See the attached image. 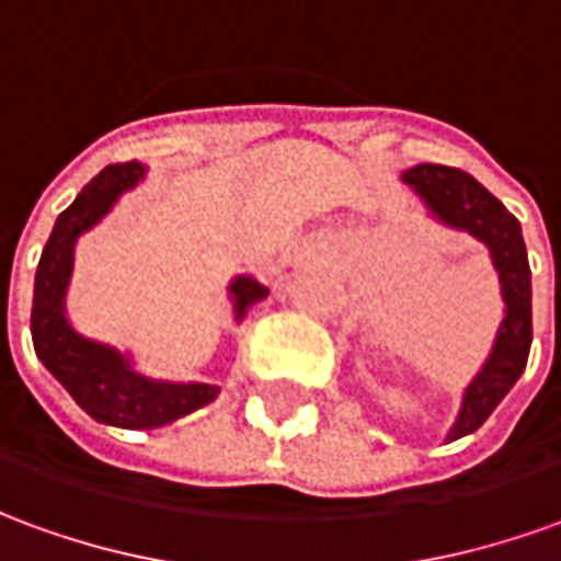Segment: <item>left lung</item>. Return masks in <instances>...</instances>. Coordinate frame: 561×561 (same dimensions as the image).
<instances>
[{
    "label": "left lung",
    "instance_id": "obj_1",
    "mask_svg": "<svg viewBox=\"0 0 561 561\" xmlns=\"http://www.w3.org/2000/svg\"><path fill=\"white\" fill-rule=\"evenodd\" d=\"M421 201L427 219L436 226L470 234L489 250L501 284L504 318L494 332L492 351L461 393L458 415L451 421L446 443L480 431L497 403L519 381L531 347V268L525 253L523 226L501 201L470 173L443 164H419L400 176Z\"/></svg>",
    "mask_w": 561,
    "mask_h": 561
}]
</instances>
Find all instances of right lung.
Returning a JSON list of instances; mask_svg holds the SVG:
<instances>
[{"label": "right lung", "mask_w": 561, "mask_h": 561, "mask_svg": "<svg viewBox=\"0 0 561 561\" xmlns=\"http://www.w3.org/2000/svg\"><path fill=\"white\" fill-rule=\"evenodd\" d=\"M149 170L140 161L110 164L81 188L76 201L54 222L51 238L42 250L33 287V347L42 366L51 373L76 403L100 424L152 431L183 419L201 405L214 403L219 385L207 381H170L137 369L130 351L91 339L72 327L67 314V293L76 265V243L84 231L100 226L125 192L137 188ZM268 296V287L253 274H234L229 280V302L234 323Z\"/></svg>", "instance_id": "add662e5"}]
</instances>
